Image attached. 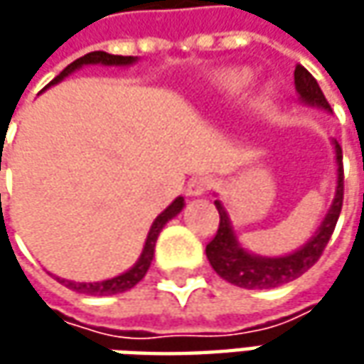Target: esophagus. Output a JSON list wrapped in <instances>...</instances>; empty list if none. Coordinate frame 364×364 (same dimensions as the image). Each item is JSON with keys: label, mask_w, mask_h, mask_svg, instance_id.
Segmentation results:
<instances>
[{"label": "esophagus", "mask_w": 364, "mask_h": 364, "mask_svg": "<svg viewBox=\"0 0 364 364\" xmlns=\"http://www.w3.org/2000/svg\"><path fill=\"white\" fill-rule=\"evenodd\" d=\"M213 186V180L208 176H194L186 186V192L190 196H200V194H206Z\"/></svg>", "instance_id": "1"}]
</instances>
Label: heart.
Here are the masks:
<instances>
[{
    "label": "heart",
    "instance_id": "1",
    "mask_svg": "<svg viewBox=\"0 0 364 364\" xmlns=\"http://www.w3.org/2000/svg\"><path fill=\"white\" fill-rule=\"evenodd\" d=\"M249 78L251 75L243 68H229V70L218 73L217 85L225 95H239L249 85Z\"/></svg>",
    "mask_w": 364,
    "mask_h": 364
}]
</instances>
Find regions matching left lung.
I'll return each instance as SVG.
<instances>
[{"label": "left lung", "instance_id": "left-lung-1", "mask_svg": "<svg viewBox=\"0 0 364 364\" xmlns=\"http://www.w3.org/2000/svg\"><path fill=\"white\" fill-rule=\"evenodd\" d=\"M294 82H296V91L300 95V99L306 105L320 107L330 111L328 101L324 97V92L320 91L316 78L301 66H296L294 73ZM334 151H336V194L334 200L330 204L328 213L322 220V225L318 227L314 237L304 245L301 249L284 255V257H261L253 255L247 249H243L237 235L232 231L231 218L227 215L225 206L220 200H215L217 204L220 223H218L217 235L213 237V241L206 245V257L210 261L213 269L227 279L232 286L245 287V289H269V287L284 286L287 282L298 279L301 273H306L316 261L320 259L324 247L328 245L330 237L334 232L336 220L341 217L343 210V194H344V170H343V149L338 146V141L334 139Z\"/></svg>", "mask_w": 364, "mask_h": 364}]
</instances>
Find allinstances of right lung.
I'll use <instances>...</instances> for the list:
<instances>
[{"instance_id":"1","label":"right lung","mask_w":364,"mask_h":364,"mask_svg":"<svg viewBox=\"0 0 364 364\" xmlns=\"http://www.w3.org/2000/svg\"><path fill=\"white\" fill-rule=\"evenodd\" d=\"M135 60H137V58H133V56H117V54H109V52H103V50H95V52H89V54H85V56L77 58L75 63L68 64L63 73L54 78L50 85L60 82L64 77H68L70 73H75L77 68H80V66H87V64L127 66V64H133ZM182 208H184V198H182V196H178L174 203L170 204L161 215H158V218L154 220L151 229H149V232H147L144 251H141V255H139V259L135 261V265H133L132 269H127V272L121 273V275H117V277H111V279H105V282H92V284H85V282H68V279H60V277H58V282L64 284L66 287H70V289H77V291H80V294H89V296H113V294H121V291L132 289L135 284H139V282L144 279V275H146L147 269H149V265H151V259H154V247H156L158 235H160V231L164 229V225H166L170 218H174Z\"/></svg>"}]
</instances>
